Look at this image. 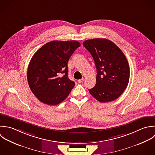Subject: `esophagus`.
<instances>
[{"label":"esophagus","mask_w":155,"mask_h":155,"mask_svg":"<svg viewBox=\"0 0 155 155\" xmlns=\"http://www.w3.org/2000/svg\"><path fill=\"white\" fill-rule=\"evenodd\" d=\"M84 78H82V79L78 80V82L79 83H82L84 82Z\"/></svg>","instance_id":"1"}]
</instances>
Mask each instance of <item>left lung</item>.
<instances>
[{
	"mask_svg": "<svg viewBox=\"0 0 155 155\" xmlns=\"http://www.w3.org/2000/svg\"><path fill=\"white\" fill-rule=\"evenodd\" d=\"M83 46L92 55L97 72L95 86L89 89V93L101 103L116 100L129 81L130 68L124 53L106 38L87 40Z\"/></svg>",
	"mask_w": 155,
	"mask_h": 155,
	"instance_id": "8db88e82",
	"label": "left lung"
}]
</instances>
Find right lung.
<instances>
[{
	"label": "right lung",
	"instance_id": "right-lung-1",
	"mask_svg": "<svg viewBox=\"0 0 155 155\" xmlns=\"http://www.w3.org/2000/svg\"><path fill=\"white\" fill-rule=\"evenodd\" d=\"M80 46L75 40H54L45 44L32 56L27 79L34 95L43 103L57 105L64 100L75 86L68 77V62Z\"/></svg>",
	"mask_w": 155,
	"mask_h": 155
}]
</instances>
